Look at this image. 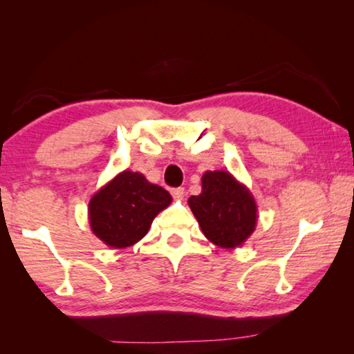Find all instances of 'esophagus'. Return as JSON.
<instances>
[{
  "label": "esophagus",
  "mask_w": 354,
  "mask_h": 354,
  "mask_svg": "<svg viewBox=\"0 0 354 354\" xmlns=\"http://www.w3.org/2000/svg\"><path fill=\"white\" fill-rule=\"evenodd\" d=\"M184 194H185V192H184V189H183V187H176V189H171V195H173V196H175V198H176V200H181V198H183V196H184Z\"/></svg>",
  "instance_id": "34e87169"
}]
</instances>
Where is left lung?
I'll return each instance as SVG.
<instances>
[{
  "label": "left lung",
  "instance_id": "obj_1",
  "mask_svg": "<svg viewBox=\"0 0 354 354\" xmlns=\"http://www.w3.org/2000/svg\"><path fill=\"white\" fill-rule=\"evenodd\" d=\"M189 207L203 234L220 248L242 247L256 230L254 196L230 171H205L201 176V194L190 196Z\"/></svg>",
  "mask_w": 354,
  "mask_h": 354
}]
</instances>
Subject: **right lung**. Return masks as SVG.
I'll return each mask as SVG.
<instances>
[{
  "label": "right lung",
  "mask_w": 354,
  "mask_h": 354,
  "mask_svg": "<svg viewBox=\"0 0 354 354\" xmlns=\"http://www.w3.org/2000/svg\"><path fill=\"white\" fill-rule=\"evenodd\" d=\"M171 203V195L139 171L124 170L104 184L88 201V223L107 247L122 250L147 236L156 215Z\"/></svg>",
  "instance_id": "right-lung-1"
}]
</instances>
